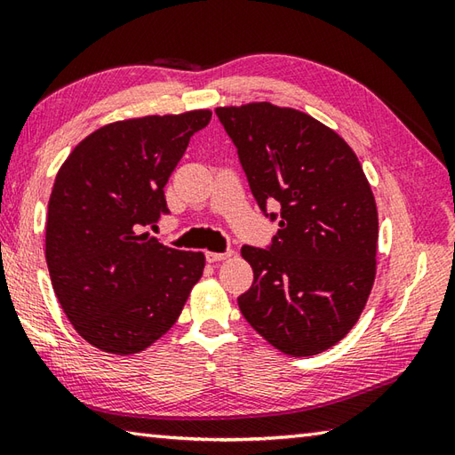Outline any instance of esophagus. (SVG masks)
Returning a JSON list of instances; mask_svg holds the SVG:
<instances>
[{
  "label": "esophagus",
  "mask_w": 455,
  "mask_h": 455,
  "mask_svg": "<svg viewBox=\"0 0 455 455\" xmlns=\"http://www.w3.org/2000/svg\"><path fill=\"white\" fill-rule=\"evenodd\" d=\"M230 256H233V250H227V252H207V254H205L207 262H211V264L222 262V259H227V258H230Z\"/></svg>",
  "instance_id": "1"
}]
</instances>
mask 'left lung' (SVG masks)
Returning <instances> with one entry per match:
<instances>
[{
    "label": "left lung",
    "mask_w": 455,
    "mask_h": 455,
    "mask_svg": "<svg viewBox=\"0 0 455 455\" xmlns=\"http://www.w3.org/2000/svg\"><path fill=\"white\" fill-rule=\"evenodd\" d=\"M258 201L279 203L269 248L243 246L254 282L238 297L254 331L293 357L338 344L375 279V197L347 142L311 115L267 101L215 109ZM267 215V212H266Z\"/></svg>",
    "instance_id": "1"
}]
</instances>
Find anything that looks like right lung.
Returning a JSON list of instances; mask_svg holds the SVG:
<instances>
[{
  "label": "right lung",
  "instance_id": "obj_1",
  "mask_svg": "<svg viewBox=\"0 0 455 455\" xmlns=\"http://www.w3.org/2000/svg\"><path fill=\"white\" fill-rule=\"evenodd\" d=\"M209 109L117 121L88 134L56 173L44 256L68 321L115 355L147 350L178 321L203 252L164 246L140 227L168 212L164 186Z\"/></svg>",
  "mask_w": 455,
  "mask_h": 455
}]
</instances>
